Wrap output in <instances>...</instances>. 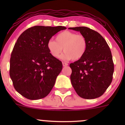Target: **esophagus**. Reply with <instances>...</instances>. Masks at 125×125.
<instances>
[{"instance_id": "1", "label": "esophagus", "mask_w": 125, "mask_h": 125, "mask_svg": "<svg viewBox=\"0 0 125 125\" xmlns=\"http://www.w3.org/2000/svg\"><path fill=\"white\" fill-rule=\"evenodd\" d=\"M62 64H63V66H67L68 65V64H67V63H65V62H63Z\"/></svg>"}]
</instances>
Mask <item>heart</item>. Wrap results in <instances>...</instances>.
<instances>
[{
  "mask_svg": "<svg viewBox=\"0 0 125 125\" xmlns=\"http://www.w3.org/2000/svg\"><path fill=\"white\" fill-rule=\"evenodd\" d=\"M50 53L55 58H59L62 52H65L62 55L64 60L74 61L81 59L86 52L87 42L82 35L70 31H63L56 37V41L50 39L47 43Z\"/></svg>",
  "mask_w": 125,
  "mask_h": 125,
  "instance_id": "b5f03b06",
  "label": "heart"
}]
</instances>
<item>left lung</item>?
I'll list each match as a JSON object with an SVG mask.
<instances>
[{
  "mask_svg": "<svg viewBox=\"0 0 125 125\" xmlns=\"http://www.w3.org/2000/svg\"><path fill=\"white\" fill-rule=\"evenodd\" d=\"M80 31L87 42L82 58L70 64L71 81L80 97L92 99L101 96L113 79L114 64L109 47L97 31L87 27L69 28Z\"/></svg>",
  "mask_w": 125,
  "mask_h": 125,
  "instance_id": "obj_1",
  "label": "left lung"
}]
</instances>
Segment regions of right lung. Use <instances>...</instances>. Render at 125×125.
<instances>
[{
    "label": "right lung",
    "mask_w": 125,
    "mask_h": 125,
    "mask_svg": "<svg viewBox=\"0 0 125 125\" xmlns=\"http://www.w3.org/2000/svg\"><path fill=\"white\" fill-rule=\"evenodd\" d=\"M66 27L35 26L21 34L10 60V76L17 92L26 98L46 96L62 69V63L52 56L47 43Z\"/></svg>",
    "instance_id": "right-lung-1"
}]
</instances>
